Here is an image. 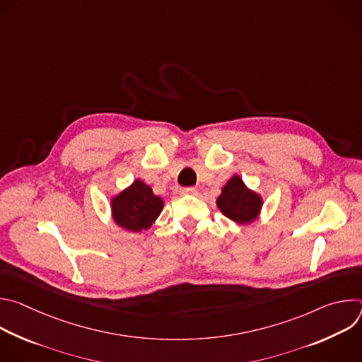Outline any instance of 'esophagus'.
<instances>
[{
  "label": "esophagus",
  "instance_id": "1",
  "mask_svg": "<svg viewBox=\"0 0 362 362\" xmlns=\"http://www.w3.org/2000/svg\"><path fill=\"white\" fill-rule=\"evenodd\" d=\"M197 190L196 187H182L180 194H194Z\"/></svg>",
  "mask_w": 362,
  "mask_h": 362
}]
</instances>
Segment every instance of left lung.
<instances>
[{"label":"left lung","mask_w":362,"mask_h":362,"mask_svg":"<svg viewBox=\"0 0 362 362\" xmlns=\"http://www.w3.org/2000/svg\"><path fill=\"white\" fill-rule=\"evenodd\" d=\"M216 206L223 216L236 225L246 226L261 216L264 199L259 193L249 189L239 175H233L222 187Z\"/></svg>","instance_id":"8db88e82"}]
</instances>
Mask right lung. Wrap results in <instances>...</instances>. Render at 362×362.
<instances>
[{"label": "right lung", "instance_id": "add662e5", "mask_svg": "<svg viewBox=\"0 0 362 362\" xmlns=\"http://www.w3.org/2000/svg\"><path fill=\"white\" fill-rule=\"evenodd\" d=\"M165 200L153 193L151 187L140 179L110 197L113 222L129 232H144L151 228L163 211Z\"/></svg>", "mask_w": 362, "mask_h": 362}]
</instances>
